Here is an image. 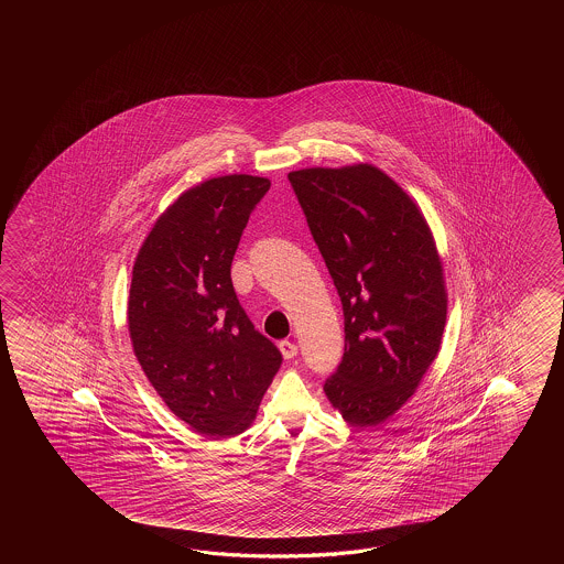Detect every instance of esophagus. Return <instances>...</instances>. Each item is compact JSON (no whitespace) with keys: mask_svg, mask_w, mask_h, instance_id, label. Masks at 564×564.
I'll list each match as a JSON object with an SVG mask.
<instances>
[{"mask_svg":"<svg viewBox=\"0 0 564 564\" xmlns=\"http://www.w3.org/2000/svg\"><path fill=\"white\" fill-rule=\"evenodd\" d=\"M278 347H280V352H282V357L286 360L294 359L296 352H299V347L292 340H280Z\"/></svg>","mask_w":564,"mask_h":564,"instance_id":"1","label":"esophagus"}]
</instances>
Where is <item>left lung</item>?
<instances>
[{"instance_id": "8db88e82", "label": "left lung", "mask_w": 564, "mask_h": 564, "mask_svg": "<svg viewBox=\"0 0 564 564\" xmlns=\"http://www.w3.org/2000/svg\"><path fill=\"white\" fill-rule=\"evenodd\" d=\"M345 314V355L324 383L350 425L415 393L444 335V265L420 207L369 163L288 173Z\"/></svg>"}]
</instances>
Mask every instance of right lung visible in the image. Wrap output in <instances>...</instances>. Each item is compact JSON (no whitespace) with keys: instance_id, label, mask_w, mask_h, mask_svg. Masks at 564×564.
Instances as JSON below:
<instances>
[{"instance_id":"add662e5","label":"right lung","mask_w":564,"mask_h":564,"mask_svg":"<svg viewBox=\"0 0 564 564\" xmlns=\"http://www.w3.org/2000/svg\"><path fill=\"white\" fill-rule=\"evenodd\" d=\"M270 180L214 177L181 193L132 265L129 333L159 397L197 433L250 427L282 355L253 328L231 284V260Z\"/></svg>"}]
</instances>
